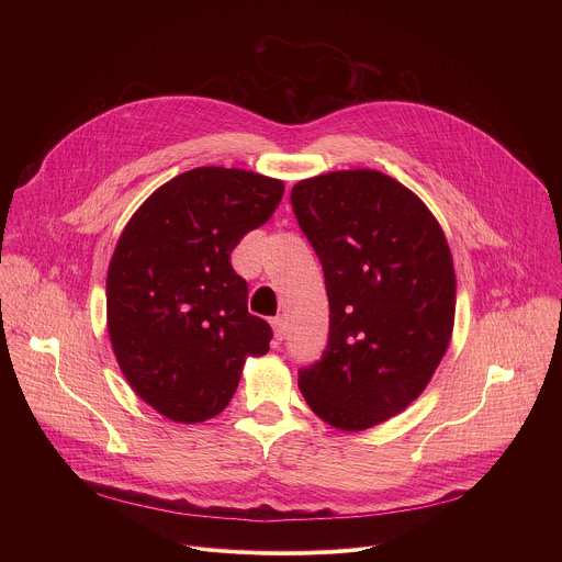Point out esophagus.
I'll return each mask as SVG.
<instances>
[{
  "mask_svg": "<svg viewBox=\"0 0 562 562\" xmlns=\"http://www.w3.org/2000/svg\"><path fill=\"white\" fill-rule=\"evenodd\" d=\"M271 327H273V336H276V340L280 342V340L284 338V334H286V325H284V317H282V315L273 317V319H271Z\"/></svg>",
  "mask_w": 562,
  "mask_h": 562,
  "instance_id": "esophagus-1",
  "label": "esophagus"
}]
</instances>
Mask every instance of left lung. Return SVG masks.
<instances>
[{
	"mask_svg": "<svg viewBox=\"0 0 562 562\" xmlns=\"http://www.w3.org/2000/svg\"><path fill=\"white\" fill-rule=\"evenodd\" d=\"M291 204L329 295V342L300 391L331 427L371 429L414 403L449 347V245L425 202L380 171L302 180Z\"/></svg>",
	"mask_w": 562,
	"mask_h": 562,
	"instance_id": "left-lung-1",
	"label": "left lung"
}]
</instances>
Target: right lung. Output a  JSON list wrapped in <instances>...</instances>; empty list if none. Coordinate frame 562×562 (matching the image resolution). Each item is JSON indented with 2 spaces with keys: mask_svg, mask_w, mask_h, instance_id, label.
<instances>
[{
  "mask_svg": "<svg viewBox=\"0 0 562 562\" xmlns=\"http://www.w3.org/2000/svg\"><path fill=\"white\" fill-rule=\"evenodd\" d=\"M284 195L280 180L200 167L159 187L124 226L106 276L109 336L133 391L173 423L217 416L273 331L247 308L231 251Z\"/></svg>",
  "mask_w": 562,
  "mask_h": 562,
  "instance_id": "add662e5",
  "label": "right lung"
}]
</instances>
